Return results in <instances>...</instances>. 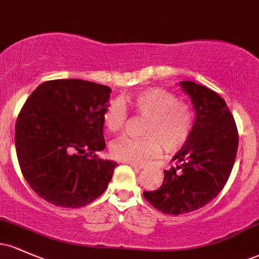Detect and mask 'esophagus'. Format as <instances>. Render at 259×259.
Wrapping results in <instances>:
<instances>
[{
    "label": "esophagus",
    "instance_id": "esophagus-1",
    "mask_svg": "<svg viewBox=\"0 0 259 259\" xmlns=\"http://www.w3.org/2000/svg\"><path fill=\"white\" fill-rule=\"evenodd\" d=\"M127 164H129L130 167H133V168H135V169H142V168H144V165H142V164H136V163H129V162H127Z\"/></svg>",
    "mask_w": 259,
    "mask_h": 259
}]
</instances>
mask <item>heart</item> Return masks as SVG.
Listing matches in <instances>:
<instances>
[{
  "label": "heart",
  "mask_w": 259,
  "mask_h": 259,
  "mask_svg": "<svg viewBox=\"0 0 259 259\" xmlns=\"http://www.w3.org/2000/svg\"><path fill=\"white\" fill-rule=\"evenodd\" d=\"M126 106L136 114L147 118L146 138L120 136L109 146L113 158L129 163H144L159 154L162 145L168 152L180 150L190 139L194 127V111L181 102L173 92L162 88H151L126 97ZM126 114L118 102H111L103 113V125L108 133L120 132Z\"/></svg>",
  "instance_id": "obj_1"
}]
</instances>
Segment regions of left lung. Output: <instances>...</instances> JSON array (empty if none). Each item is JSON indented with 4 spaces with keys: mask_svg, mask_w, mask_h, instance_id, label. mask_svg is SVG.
I'll list each match as a JSON object with an SVG mask.
<instances>
[{
    "mask_svg": "<svg viewBox=\"0 0 259 259\" xmlns=\"http://www.w3.org/2000/svg\"><path fill=\"white\" fill-rule=\"evenodd\" d=\"M196 111L192 133L173 157L177 167L164 170L159 189L144 197L159 212L179 215L206 206L222 191L233 170L239 145L236 123L217 92L181 81Z\"/></svg>",
    "mask_w": 259,
    "mask_h": 259,
    "instance_id": "obj_1",
    "label": "left lung"
}]
</instances>
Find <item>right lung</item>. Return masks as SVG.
I'll return each instance as SVG.
<instances>
[{"label": "right lung", "instance_id": "obj_1", "mask_svg": "<svg viewBox=\"0 0 259 259\" xmlns=\"http://www.w3.org/2000/svg\"><path fill=\"white\" fill-rule=\"evenodd\" d=\"M111 89L80 79L38 85L16 123V151L25 180L45 201L79 208L100 197L117 163L101 159L103 113Z\"/></svg>", "mask_w": 259, "mask_h": 259}]
</instances>
